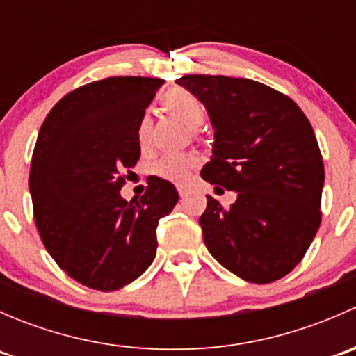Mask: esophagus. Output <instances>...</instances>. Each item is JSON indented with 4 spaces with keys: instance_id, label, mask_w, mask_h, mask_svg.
<instances>
[{
    "instance_id": "esophagus-1",
    "label": "esophagus",
    "mask_w": 356,
    "mask_h": 356,
    "mask_svg": "<svg viewBox=\"0 0 356 356\" xmlns=\"http://www.w3.org/2000/svg\"><path fill=\"white\" fill-rule=\"evenodd\" d=\"M177 191H179V195L184 196V195H188L189 188H188V186H186V184H177Z\"/></svg>"
}]
</instances>
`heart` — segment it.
I'll return each instance as SVG.
<instances>
[{"instance_id":"heart-1","label":"heart","mask_w":356,"mask_h":356,"mask_svg":"<svg viewBox=\"0 0 356 356\" xmlns=\"http://www.w3.org/2000/svg\"><path fill=\"white\" fill-rule=\"evenodd\" d=\"M161 105L167 111L182 118L191 129L200 127L207 117L201 99L188 89L177 88L165 92L161 98ZM149 139H152V120L148 115H143L136 127V141H138L139 148L146 149L149 146ZM198 165L200 158L195 153H165L153 163L152 172L163 181L186 182L189 174Z\"/></svg>"}]
</instances>
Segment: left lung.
<instances>
[{"label": "left lung", "instance_id": "8db88e82", "mask_svg": "<svg viewBox=\"0 0 356 356\" xmlns=\"http://www.w3.org/2000/svg\"><path fill=\"white\" fill-rule=\"evenodd\" d=\"M175 82L198 96L215 129L201 177L238 193L231 208L208 196L200 217L208 251L248 282L284 277L322 220L324 161L307 115L289 96L250 79L186 75Z\"/></svg>", "mask_w": 356, "mask_h": 356}]
</instances>
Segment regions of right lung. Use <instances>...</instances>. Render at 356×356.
<instances>
[{
    "label": "right lung",
    "instance_id": "right-lung-1",
    "mask_svg": "<svg viewBox=\"0 0 356 356\" xmlns=\"http://www.w3.org/2000/svg\"><path fill=\"white\" fill-rule=\"evenodd\" d=\"M163 79L106 77L63 96L44 118L32 153L29 189L41 241L81 284L117 291L156 254V227L177 203L155 177L139 200L120 196L141 148L136 127Z\"/></svg>",
    "mask_w": 356,
    "mask_h": 356
}]
</instances>
